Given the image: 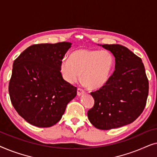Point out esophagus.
<instances>
[{"label":"esophagus","mask_w":157,"mask_h":157,"mask_svg":"<svg viewBox=\"0 0 157 157\" xmlns=\"http://www.w3.org/2000/svg\"><path fill=\"white\" fill-rule=\"evenodd\" d=\"M84 93H85L84 90L81 89V88H78V89H77V95L81 96V95H82V94H84Z\"/></svg>","instance_id":"1"}]
</instances>
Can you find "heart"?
I'll list each match as a JSON object with an SVG mask.
<instances>
[{"label": "heart", "instance_id": "heart-1", "mask_svg": "<svg viewBox=\"0 0 157 157\" xmlns=\"http://www.w3.org/2000/svg\"><path fill=\"white\" fill-rule=\"evenodd\" d=\"M114 66V58L107 50L80 48L73 51L69 59L60 63V72L68 83L77 82L82 74L83 82L91 89H98L106 84Z\"/></svg>", "mask_w": 157, "mask_h": 157}]
</instances>
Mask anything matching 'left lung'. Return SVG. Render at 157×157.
I'll list each match as a JSON object with an SVG mask.
<instances>
[{
	"label": "left lung",
	"instance_id": "8db88e82",
	"mask_svg": "<svg viewBox=\"0 0 157 157\" xmlns=\"http://www.w3.org/2000/svg\"><path fill=\"white\" fill-rule=\"evenodd\" d=\"M115 57V70L106 84L91 92L94 105L88 111L91 123L102 130L134 121L145 108L149 81L141 58L126 47L104 44Z\"/></svg>",
	"mask_w": 157,
	"mask_h": 157
}]
</instances>
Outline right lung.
Segmentation results:
<instances>
[{"label": "right lung", "mask_w": 157, "mask_h": 157, "mask_svg": "<svg viewBox=\"0 0 157 157\" xmlns=\"http://www.w3.org/2000/svg\"><path fill=\"white\" fill-rule=\"evenodd\" d=\"M71 44H34L15 60L8 91L18 114L29 124L50 127L61 120L76 87L63 78L60 63Z\"/></svg>", "instance_id": "add662e5"}]
</instances>
